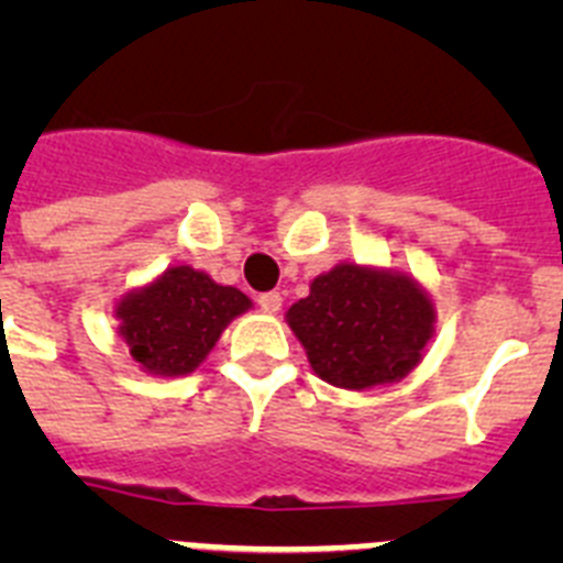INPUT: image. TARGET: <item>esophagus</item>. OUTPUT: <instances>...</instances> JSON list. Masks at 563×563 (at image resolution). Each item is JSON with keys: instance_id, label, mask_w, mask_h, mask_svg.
I'll use <instances>...</instances> for the list:
<instances>
[{"instance_id": "obj_1", "label": "esophagus", "mask_w": 563, "mask_h": 563, "mask_svg": "<svg viewBox=\"0 0 563 563\" xmlns=\"http://www.w3.org/2000/svg\"><path fill=\"white\" fill-rule=\"evenodd\" d=\"M256 305L262 307V310H265V312H271V316H273V312H278V310H282V296H278L276 290H271V292H262V296L256 298Z\"/></svg>"}]
</instances>
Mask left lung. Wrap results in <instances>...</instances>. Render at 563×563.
<instances>
[{"mask_svg":"<svg viewBox=\"0 0 563 563\" xmlns=\"http://www.w3.org/2000/svg\"><path fill=\"white\" fill-rule=\"evenodd\" d=\"M321 380L369 389L409 375L434 332V307L409 276L338 265L287 310Z\"/></svg>","mask_w":563,"mask_h":563,"instance_id":"1","label":"left lung"}]
</instances>
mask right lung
Wrapping results in <instances>:
<instances>
[{
  "label": "right lung",
  "mask_w": 563,
  "mask_h": 563,
  "mask_svg": "<svg viewBox=\"0 0 563 563\" xmlns=\"http://www.w3.org/2000/svg\"><path fill=\"white\" fill-rule=\"evenodd\" d=\"M251 307L236 287H222L206 273L180 265L154 285L123 296L114 316L129 355L152 375H188L220 341L228 321Z\"/></svg>",
  "instance_id": "right-lung-1"
}]
</instances>
